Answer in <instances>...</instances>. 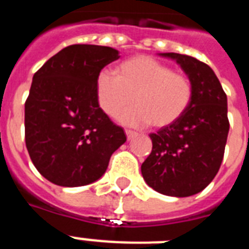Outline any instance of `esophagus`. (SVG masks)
<instances>
[{
    "label": "esophagus",
    "mask_w": 249,
    "mask_h": 249,
    "mask_svg": "<svg viewBox=\"0 0 249 249\" xmlns=\"http://www.w3.org/2000/svg\"><path fill=\"white\" fill-rule=\"evenodd\" d=\"M125 134H126V138L128 140H132L133 137L137 136V133L134 130H130V129H125Z\"/></svg>",
    "instance_id": "esophagus-1"
}]
</instances>
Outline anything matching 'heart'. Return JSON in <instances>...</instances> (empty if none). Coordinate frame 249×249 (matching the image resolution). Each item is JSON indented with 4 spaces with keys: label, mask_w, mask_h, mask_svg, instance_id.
<instances>
[{
    "label": "heart",
    "mask_w": 249,
    "mask_h": 249,
    "mask_svg": "<svg viewBox=\"0 0 249 249\" xmlns=\"http://www.w3.org/2000/svg\"><path fill=\"white\" fill-rule=\"evenodd\" d=\"M95 91L102 111L113 117L136 103V107L121 115L128 124L166 128L176 124L193 101L194 86L189 76L174 71L169 64L150 56L125 60L115 75L99 72Z\"/></svg>",
    "instance_id": "heart-1"
}]
</instances>
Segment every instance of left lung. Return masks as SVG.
I'll list each match as a JSON object with an SVG mask.
<instances>
[{
  "label": "left lung",
  "instance_id": "8db88e82",
  "mask_svg": "<svg viewBox=\"0 0 249 249\" xmlns=\"http://www.w3.org/2000/svg\"><path fill=\"white\" fill-rule=\"evenodd\" d=\"M176 59L194 86L193 101L176 124L151 133V154L141 172L150 187L168 196H191L216 177L224 159L230 124L228 98L208 64L193 56L163 53Z\"/></svg>",
  "mask_w": 249,
  "mask_h": 249
}]
</instances>
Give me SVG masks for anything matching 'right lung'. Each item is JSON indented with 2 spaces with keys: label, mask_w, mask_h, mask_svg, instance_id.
I'll return each mask as SVG.
<instances>
[{
  "label": "right lung",
  "mask_w": 249,
  "mask_h": 249,
  "mask_svg": "<svg viewBox=\"0 0 249 249\" xmlns=\"http://www.w3.org/2000/svg\"><path fill=\"white\" fill-rule=\"evenodd\" d=\"M119 59L108 46L70 45L33 75L25 101V146L36 169L64 187L89 185L105 174L126 141L98 105L102 68Z\"/></svg>",
  "instance_id": "right-lung-1"
}]
</instances>
